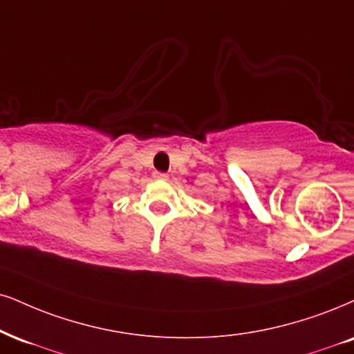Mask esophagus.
I'll use <instances>...</instances> for the list:
<instances>
[{
	"mask_svg": "<svg viewBox=\"0 0 354 354\" xmlns=\"http://www.w3.org/2000/svg\"><path fill=\"white\" fill-rule=\"evenodd\" d=\"M154 178H157V180H167L169 176L164 172H154Z\"/></svg>",
	"mask_w": 354,
	"mask_h": 354,
	"instance_id": "34e87169",
	"label": "esophagus"
}]
</instances>
